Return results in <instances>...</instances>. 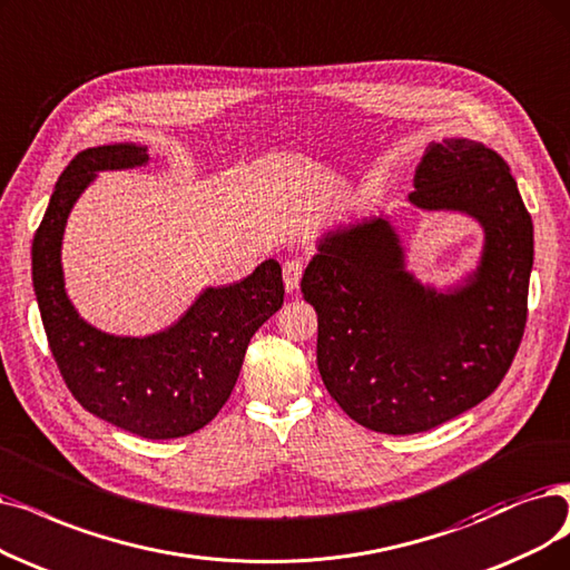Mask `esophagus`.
Instances as JSON below:
<instances>
[{
  "mask_svg": "<svg viewBox=\"0 0 570 570\" xmlns=\"http://www.w3.org/2000/svg\"><path fill=\"white\" fill-rule=\"evenodd\" d=\"M302 273H304V264H302L299 259H287V262L283 264V281H285V289H287V292L299 289Z\"/></svg>",
  "mask_w": 570,
  "mask_h": 570,
  "instance_id": "esophagus-1",
  "label": "esophagus"
}]
</instances>
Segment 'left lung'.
Wrapping results in <instances>:
<instances>
[{"label":"left lung","mask_w":570,"mask_h":570,"mask_svg":"<svg viewBox=\"0 0 570 570\" xmlns=\"http://www.w3.org/2000/svg\"><path fill=\"white\" fill-rule=\"evenodd\" d=\"M406 203L482 229V253L444 287L409 268L383 208L317 238L302 292L317 313V370L360 425L414 435L487 400L527 325L533 222L508 164L468 138L430 142Z\"/></svg>","instance_id":"left-lung-1"}]
</instances>
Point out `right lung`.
Instances as JSON below:
<instances>
[{
	"label": "right lung",
	"mask_w": 570,
	"mask_h": 570,
	"mask_svg": "<svg viewBox=\"0 0 570 570\" xmlns=\"http://www.w3.org/2000/svg\"><path fill=\"white\" fill-rule=\"evenodd\" d=\"M149 164L132 142L79 151L62 170L32 243V285L67 389L98 419L147 440L208 425L238 381L249 338L283 306V271L262 262L247 278L206 287L177 321L147 336L109 334L79 315L65 289L67 219L98 173Z\"/></svg>",
	"instance_id": "add662e5"
}]
</instances>
